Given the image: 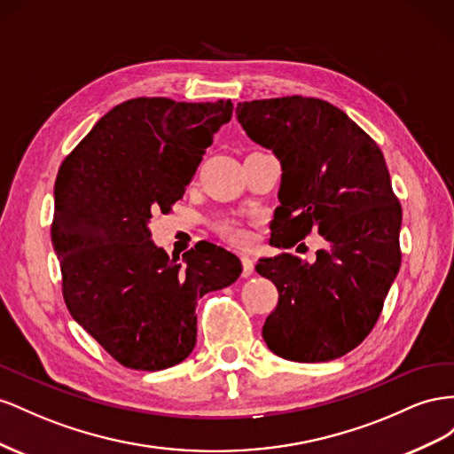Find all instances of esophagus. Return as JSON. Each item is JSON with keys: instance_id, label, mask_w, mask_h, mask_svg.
<instances>
[{"instance_id": "esophagus-1", "label": "esophagus", "mask_w": 454, "mask_h": 454, "mask_svg": "<svg viewBox=\"0 0 454 454\" xmlns=\"http://www.w3.org/2000/svg\"><path fill=\"white\" fill-rule=\"evenodd\" d=\"M241 266H243V271H241L243 278H249L253 271H254V261H253L251 256H247V254L241 256Z\"/></svg>"}]
</instances>
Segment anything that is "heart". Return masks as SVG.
Returning <instances> with one entry per match:
<instances>
[{"mask_svg": "<svg viewBox=\"0 0 454 454\" xmlns=\"http://www.w3.org/2000/svg\"><path fill=\"white\" fill-rule=\"evenodd\" d=\"M218 231L223 234L228 241L236 243V245H247L251 241V234L249 230L243 226V223L236 218H224L218 223Z\"/></svg>", "mask_w": 454, "mask_h": 454, "instance_id": "obj_1", "label": "heart"}]
</instances>
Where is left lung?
Here are the masks:
<instances>
[{
	"mask_svg": "<svg viewBox=\"0 0 454 454\" xmlns=\"http://www.w3.org/2000/svg\"><path fill=\"white\" fill-rule=\"evenodd\" d=\"M236 115L281 161V205L270 241L291 249L312 231L325 239L314 264L293 253L258 261L256 271L279 293L264 321V342L302 364L340 357L377 325L401 264V203L384 155L364 129L321 98L239 102Z\"/></svg>",
	"mask_w": 454,
	"mask_h": 454,
	"instance_id": "left-lung-1",
	"label": "left lung"
}]
</instances>
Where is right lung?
Returning <instances> with one entry per match:
<instances>
[{"instance_id":"add662e5","label":"right lung","mask_w":454,"mask_h":454,"mask_svg":"<svg viewBox=\"0 0 454 454\" xmlns=\"http://www.w3.org/2000/svg\"><path fill=\"white\" fill-rule=\"evenodd\" d=\"M231 100L138 97L97 121L62 161L51 238L72 317L118 364L161 371L196 346V306L241 274L236 254L213 243L186 266L152 243L148 220L183 200Z\"/></svg>"}]
</instances>
